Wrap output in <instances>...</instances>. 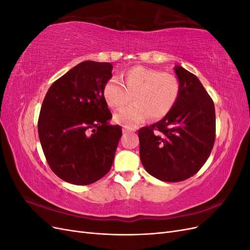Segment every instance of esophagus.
<instances>
[{
    "label": "esophagus",
    "instance_id": "1",
    "mask_svg": "<svg viewBox=\"0 0 250 250\" xmlns=\"http://www.w3.org/2000/svg\"><path fill=\"white\" fill-rule=\"evenodd\" d=\"M131 130H129V129H127V128H123V134H127V133H129Z\"/></svg>",
    "mask_w": 250,
    "mask_h": 250
}]
</instances>
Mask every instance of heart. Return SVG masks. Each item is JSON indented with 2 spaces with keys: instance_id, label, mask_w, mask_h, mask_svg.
<instances>
[{
  "instance_id": "b5f03b06",
  "label": "heart",
  "mask_w": 250,
  "mask_h": 250,
  "mask_svg": "<svg viewBox=\"0 0 250 250\" xmlns=\"http://www.w3.org/2000/svg\"><path fill=\"white\" fill-rule=\"evenodd\" d=\"M123 83L116 77L109 78L103 86V97L112 108H121L131 99L133 104L113 116L120 125L132 128L145 121L160 120L175 106L181 92L180 80L171 73L133 66L122 76Z\"/></svg>"
}]
</instances>
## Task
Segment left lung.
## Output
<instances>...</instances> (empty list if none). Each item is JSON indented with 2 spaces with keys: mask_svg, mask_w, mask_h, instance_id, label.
Listing matches in <instances>:
<instances>
[{
  "mask_svg": "<svg viewBox=\"0 0 250 250\" xmlns=\"http://www.w3.org/2000/svg\"><path fill=\"white\" fill-rule=\"evenodd\" d=\"M174 70L181 84L175 106L160 122L138 132L144 168L168 183L195 175L208 158L216 137L211 98L194 74L183 66Z\"/></svg>",
  "mask_w": 250,
  "mask_h": 250,
  "instance_id": "1",
  "label": "left lung"
}]
</instances>
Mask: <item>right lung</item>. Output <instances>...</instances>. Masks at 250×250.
Returning <instances> with one entry per match:
<instances>
[{"label": "right lung", "instance_id": "right-lung-1", "mask_svg": "<svg viewBox=\"0 0 250 250\" xmlns=\"http://www.w3.org/2000/svg\"><path fill=\"white\" fill-rule=\"evenodd\" d=\"M109 62L86 60L50 86L39 117V135L51 170L62 180L86 186L110 170L122 127L103 97L111 78Z\"/></svg>", "mask_w": 250, "mask_h": 250}]
</instances>
